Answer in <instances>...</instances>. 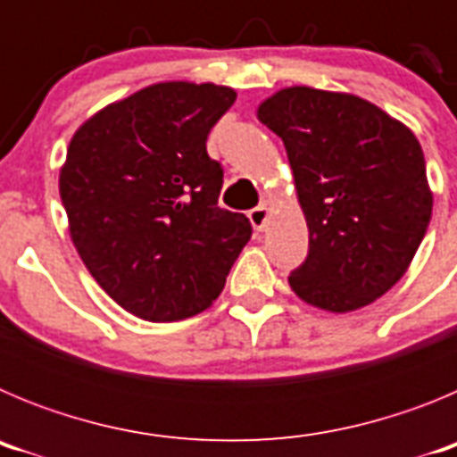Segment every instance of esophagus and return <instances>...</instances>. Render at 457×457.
<instances>
[{
    "label": "esophagus",
    "instance_id": "obj_1",
    "mask_svg": "<svg viewBox=\"0 0 457 457\" xmlns=\"http://www.w3.org/2000/svg\"><path fill=\"white\" fill-rule=\"evenodd\" d=\"M249 221L256 231H263L270 221V208L268 205H256L253 210H249Z\"/></svg>",
    "mask_w": 457,
    "mask_h": 457
}]
</instances>
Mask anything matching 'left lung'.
I'll use <instances>...</instances> for the list:
<instances>
[{
  "instance_id": "left-lung-1",
  "label": "left lung",
  "mask_w": 457,
  "mask_h": 457,
  "mask_svg": "<svg viewBox=\"0 0 457 457\" xmlns=\"http://www.w3.org/2000/svg\"><path fill=\"white\" fill-rule=\"evenodd\" d=\"M258 120L284 141L309 226L290 288L332 313L382 297L407 272L433 215L414 132L359 96L311 87L270 96Z\"/></svg>"
}]
</instances>
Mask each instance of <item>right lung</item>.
<instances>
[{"mask_svg":"<svg viewBox=\"0 0 457 457\" xmlns=\"http://www.w3.org/2000/svg\"><path fill=\"white\" fill-rule=\"evenodd\" d=\"M233 103L228 87L160 82L72 135L59 173L72 245L132 316L173 322L205 311L252 237L247 217L217 205L224 171L205 151Z\"/></svg>","mask_w":457,"mask_h":457,"instance_id":"obj_1","label":"right lung"}]
</instances>
